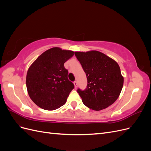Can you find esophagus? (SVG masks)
I'll return each instance as SVG.
<instances>
[{"instance_id":"34e87169","label":"esophagus","mask_w":151,"mask_h":151,"mask_svg":"<svg viewBox=\"0 0 151 151\" xmlns=\"http://www.w3.org/2000/svg\"><path fill=\"white\" fill-rule=\"evenodd\" d=\"M74 86H75V88H76L77 87V81H75L74 82Z\"/></svg>"}]
</instances>
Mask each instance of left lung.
Wrapping results in <instances>:
<instances>
[{"label":"left lung","mask_w":151,"mask_h":151,"mask_svg":"<svg viewBox=\"0 0 151 151\" xmlns=\"http://www.w3.org/2000/svg\"><path fill=\"white\" fill-rule=\"evenodd\" d=\"M75 55L88 79L86 89L77 91L84 104L93 110L99 111L115 103L123 85V77L117 62L96 50L76 52Z\"/></svg>","instance_id":"8db88e82"}]
</instances>
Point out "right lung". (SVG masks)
<instances>
[{
	"label": "right lung",
	"mask_w": 151,
	"mask_h": 151,
	"mask_svg": "<svg viewBox=\"0 0 151 151\" xmlns=\"http://www.w3.org/2000/svg\"><path fill=\"white\" fill-rule=\"evenodd\" d=\"M74 52L58 47L43 52L27 72L26 88L30 98L46 110H55L66 103L74 85L68 79L64 63Z\"/></svg>",
	"instance_id": "1"
}]
</instances>
